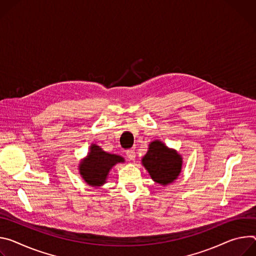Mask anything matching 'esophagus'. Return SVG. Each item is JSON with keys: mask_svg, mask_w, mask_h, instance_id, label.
Returning a JSON list of instances; mask_svg holds the SVG:
<instances>
[{"mask_svg": "<svg viewBox=\"0 0 256 256\" xmlns=\"http://www.w3.org/2000/svg\"><path fill=\"white\" fill-rule=\"evenodd\" d=\"M126 154H127V158L130 160H134L135 158H136V154H135V150L133 148L131 150H128L126 152Z\"/></svg>", "mask_w": 256, "mask_h": 256, "instance_id": "esophagus-1", "label": "esophagus"}]
</instances>
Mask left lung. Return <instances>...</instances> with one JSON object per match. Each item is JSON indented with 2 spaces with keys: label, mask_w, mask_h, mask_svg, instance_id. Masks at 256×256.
<instances>
[{
  "label": "left lung",
  "mask_w": 256,
  "mask_h": 256,
  "mask_svg": "<svg viewBox=\"0 0 256 256\" xmlns=\"http://www.w3.org/2000/svg\"><path fill=\"white\" fill-rule=\"evenodd\" d=\"M152 179L166 186L174 182L181 173L182 156L173 148H168L162 141L154 140L148 146V154L141 160Z\"/></svg>",
  "instance_id": "left-lung-1"
}]
</instances>
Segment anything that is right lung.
Segmentation results:
<instances>
[{
  "label": "right lung",
  "mask_w": 256,
  "mask_h": 256,
  "mask_svg": "<svg viewBox=\"0 0 256 256\" xmlns=\"http://www.w3.org/2000/svg\"><path fill=\"white\" fill-rule=\"evenodd\" d=\"M118 162H124V158L106 152L96 144H92L88 156L79 164V173L90 186L100 187L106 183L110 168Z\"/></svg>",
  "instance_id": "add662e5"
}]
</instances>
